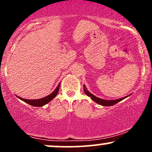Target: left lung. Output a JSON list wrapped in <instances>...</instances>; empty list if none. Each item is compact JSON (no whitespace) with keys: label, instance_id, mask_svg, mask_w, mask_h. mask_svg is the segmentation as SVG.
<instances>
[{"label":"left lung","instance_id":"8db88e82","mask_svg":"<svg viewBox=\"0 0 152 152\" xmlns=\"http://www.w3.org/2000/svg\"><path fill=\"white\" fill-rule=\"evenodd\" d=\"M83 91H84L85 94H86V95L88 96L91 97V99L94 101V102H95L96 103H97V104H100V105L104 106H109L114 105V104H117L118 102H121V101L123 100V99L127 98L129 96L131 95V94H130V95L126 96L123 97V98L116 99V100H106V99H102L99 98V97H96V96L93 95V94H92L91 93H90V92L86 89V86H85V85H83Z\"/></svg>","mask_w":152,"mask_h":152}]
</instances>
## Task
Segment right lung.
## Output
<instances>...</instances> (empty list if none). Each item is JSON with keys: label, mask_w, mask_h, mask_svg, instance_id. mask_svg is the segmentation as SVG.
Segmentation results:
<instances>
[{"label": "right lung", "mask_w": 152, "mask_h": 152, "mask_svg": "<svg viewBox=\"0 0 152 152\" xmlns=\"http://www.w3.org/2000/svg\"><path fill=\"white\" fill-rule=\"evenodd\" d=\"M59 88H60V83H58V85L57 86L56 89L52 92L51 94H50L49 95H48L47 96L43 97V98L39 99H23L21 97L18 96V99H20V100H22L23 102L27 103V104H30V105L33 106H43L44 105H46V104H48V102H50L52 99H53L56 96V95L58 93V91H59Z\"/></svg>", "instance_id": "right-lung-1"}]
</instances>
